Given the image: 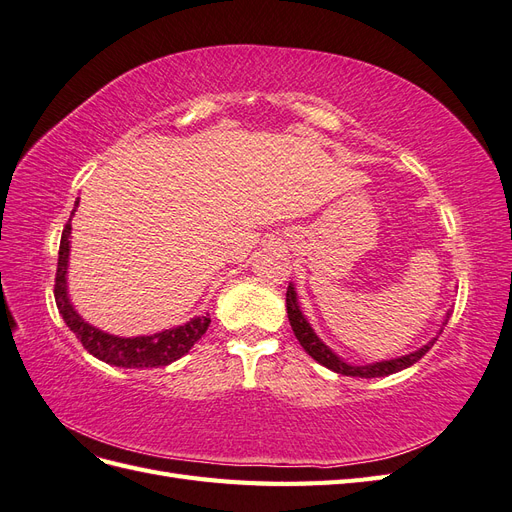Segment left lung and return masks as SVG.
I'll return each instance as SVG.
<instances>
[{
	"mask_svg": "<svg viewBox=\"0 0 512 512\" xmlns=\"http://www.w3.org/2000/svg\"><path fill=\"white\" fill-rule=\"evenodd\" d=\"M286 309H288V320H290V327L294 331V335H297L299 344L305 348V352L312 356V359H316L320 365L329 367L333 371H337V374L342 376H359V378H378V376H389V374H395V371H401L406 369L410 365H414L418 359H423V356L429 352V348L436 344V339L433 342H429L427 346L418 348L416 352L412 354H406V356H399V359H393V361H380V363H371V365H348L344 363L342 359H339L337 354H333L327 346H324L318 335L312 331V327H309V322L305 320V316L301 314L299 309V303H297V292H294L292 286H288L286 290Z\"/></svg>",
	"mask_w": 512,
	"mask_h": 512,
	"instance_id": "obj_1",
	"label": "left lung"
}]
</instances>
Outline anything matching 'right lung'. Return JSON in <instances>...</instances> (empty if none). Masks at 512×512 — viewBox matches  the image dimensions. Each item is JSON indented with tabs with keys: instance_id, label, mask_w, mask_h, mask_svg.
<instances>
[{
	"instance_id": "obj_1",
	"label": "right lung",
	"mask_w": 512,
	"mask_h": 512,
	"mask_svg": "<svg viewBox=\"0 0 512 512\" xmlns=\"http://www.w3.org/2000/svg\"><path fill=\"white\" fill-rule=\"evenodd\" d=\"M76 205H79V200H76ZM70 230L72 226L68 220V224L64 226V232H61L53 292H55V303H57L59 314L64 316L70 331L76 335V339H79L89 354H94L96 359L117 367H162L181 359V356L205 335L211 322L209 314L198 316L188 324H183V327L162 331L156 335H147V337H117L87 324L79 314L74 312V307L68 299V288H66Z\"/></svg>"
}]
</instances>
